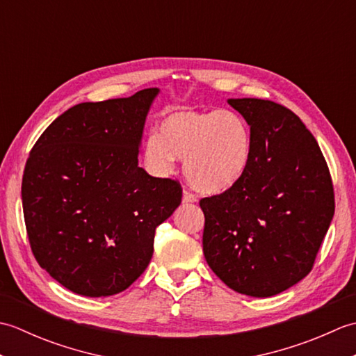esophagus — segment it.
<instances>
[{"label": "esophagus", "mask_w": 356, "mask_h": 356, "mask_svg": "<svg viewBox=\"0 0 356 356\" xmlns=\"http://www.w3.org/2000/svg\"><path fill=\"white\" fill-rule=\"evenodd\" d=\"M182 200H184V203H194V202H197V195H195V194L191 193V191L185 190V191H184Z\"/></svg>", "instance_id": "34e87169"}]
</instances>
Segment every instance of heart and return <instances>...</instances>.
Listing matches in <instances>:
<instances>
[{
    "instance_id": "b5f03b06",
    "label": "heart",
    "mask_w": 356,
    "mask_h": 356,
    "mask_svg": "<svg viewBox=\"0 0 356 356\" xmlns=\"http://www.w3.org/2000/svg\"><path fill=\"white\" fill-rule=\"evenodd\" d=\"M254 136L246 119L234 110L180 108L168 113L159 133L143 143V163L154 176H170L185 159L188 180L208 193L236 186L248 172Z\"/></svg>"
}]
</instances>
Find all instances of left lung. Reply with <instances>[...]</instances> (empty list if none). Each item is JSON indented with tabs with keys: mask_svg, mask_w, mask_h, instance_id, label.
<instances>
[{
	"mask_svg": "<svg viewBox=\"0 0 356 356\" xmlns=\"http://www.w3.org/2000/svg\"><path fill=\"white\" fill-rule=\"evenodd\" d=\"M254 154L240 182L200 200L203 254L222 282L249 297H272L312 270L335 213L334 185L312 133L289 108L243 97Z\"/></svg>",
	"mask_w": 356,
	"mask_h": 356,
	"instance_id": "left-lung-1",
	"label": "left lung"
}]
</instances>
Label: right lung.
Listing matches in <instances>:
<instances>
[{
  "instance_id": "obj_1",
  "label": "right lung",
  "mask_w": 356,
  "mask_h": 356,
  "mask_svg": "<svg viewBox=\"0 0 356 356\" xmlns=\"http://www.w3.org/2000/svg\"><path fill=\"white\" fill-rule=\"evenodd\" d=\"M157 93L74 105L30 151L21 186L29 243L74 293L108 297L131 286L153 257L156 228L182 202L177 180L138 165Z\"/></svg>"
}]
</instances>
